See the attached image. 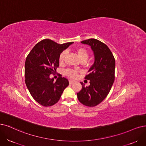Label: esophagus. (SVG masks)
<instances>
[{
	"label": "esophagus",
	"mask_w": 146,
	"mask_h": 146,
	"mask_svg": "<svg viewBox=\"0 0 146 146\" xmlns=\"http://www.w3.org/2000/svg\"><path fill=\"white\" fill-rule=\"evenodd\" d=\"M74 82V81H73V80H69V84L72 85V84H73Z\"/></svg>",
	"instance_id": "1"
}]
</instances>
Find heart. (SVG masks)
<instances>
[{"instance_id": "obj_1", "label": "heart", "mask_w": 146, "mask_h": 146, "mask_svg": "<svg viewBox=\"0 0 146 146\" xmlns=\"http://www.w3.org/2000/svg\"><path fill=\"white\" fill-rule=\"evenodd\" d=\"M74 51L77 53V55H78L80 61L87 60L88 56V53L86 48L82 47H78L76 48H75ZM67 53L66 51H64L60 54V55H59V62L61 65L64 64L65 59H66V57L67 56ZM66 74L68 77L73 79L76 78L78 76V72L75 70H67L66 72Z\"/></svg>"}]
</instances>
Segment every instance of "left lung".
<instances>
[{"label":"left lung","mask_w":146,"mask_h":146,"mask_svg":"<svg viewBox=\"0 0 146 146\" xmlns=\"http://www.w3.org/2000/svg\"><path fill=\"white\" fill-rule=\"evenodd\" d=\"M92 50L94 61L85 79L90 80V85L83 82L82 89L77 93L80 103L87 106H95L103 101L110 93L115 78V62L109 47L101 41L91 38L81 41Z\"/></svg>","instance_id":"8db88e82"}]
</instances>
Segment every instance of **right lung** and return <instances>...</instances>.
Returning <instances> with one entry per match:
<instances>
[{"label":"right lung","mask_w":146,"mask_h":146,"mask_svg":"<svg viewBox=\"0 0 146 146\" xmlns=\"http://www.w3.org/2000/svg\"><path fill=\"white\" fill-rule=\"evenodd\" d=\"M73 42L59 44L46 39L33 47L27 56L25 66V83L34 100L44 106L56 104L68 80L59 77L54 82L50 75L56 72L60 54Z\"/></svg>","instance_id":"obj_1"}]
</instances>
